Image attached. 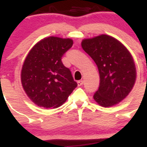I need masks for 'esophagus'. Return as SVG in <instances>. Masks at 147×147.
<instances>
[{"label":"esophagus","mask_w":147,"mask_h":147,"mask_svg":"<svg viewBox=\"0 0 147 147\" xmlns=\"http://www.w3.org/2000/svg\"><path fill=\"white\" fill-rule=\"evenodd\" d=\"M83 84H84V81H82V80L78 81V85L79 86H81V85H83Z\"/></svg>","instance_id":"1"}]
</instances>
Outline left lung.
<instances>
[{"label": "left lung", "mask_w": 147, "mask_h": 147, "mask_svg": "<svg viewBox=\"0 0 147 147\" xmlns=\"http://www.w3.org/2000/svg\"><path fill=\"white\" fill-rule=\"evenodd\" d=\"M82 48L96 63L100 85L93 98L109 107L123 100L132 90L136 70L132 55L118 40L107 35L84 39Z\"/></svg>", "instance_id": "8db88e82"}]
</instances>
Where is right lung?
<instances>
[{"label": "right lung", "mask_w": 147, "mask_h": 147, "mask_svg": "<svg viewBox=\"0 0 147 147\" xmlns=\"http://www.w3.org/2000/svg\"><path fill=\"white\" fill-rule=\"evenodd\" d=\"M72 44L69 38L49 37L38 42L28 54L21 83L26 95L38 106L47 109L60 107L77 87L70 69L61 61Z\"/></svg>", "instance_id": "right-lung-1"}]
</instances>
